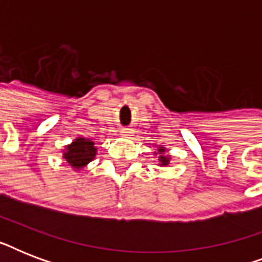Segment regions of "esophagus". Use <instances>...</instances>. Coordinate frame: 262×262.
<instances>
[{"label": "esophagus", "mask_w": 262, "mask_h": 262, "mask_svg": "<svg viewBox=\"0 0 262 262\" xmlns=\"http://www.w3.org/2000/svg\"><path fill=\"white\" fill-rule=\"evenodd\" d=\"M121 136H132V132L129 130V129H122V130H121Z\"/></svg>", "instance_id": "34e87169"}]
</instances>
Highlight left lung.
<instances>
[{
    "mask_svg": "<svg viewBox=\"0 0 262 262\" xmlns=\"http://www.w3.org/2000/svg\"><path fill=\"white\" fill-rule=\"evenodd\" d=\"M167 152V149H166V147H163V145H158V149H155V152H154V155L158 156V166H160V167H166V166H168L170 164V160H171V155H168V154H166Z\"/></svg>",
    "mask_w": 262,
    "mask_h": 262,
    "instance_id": "8db88e82",
    "label": "left lung"
}]
</instances>
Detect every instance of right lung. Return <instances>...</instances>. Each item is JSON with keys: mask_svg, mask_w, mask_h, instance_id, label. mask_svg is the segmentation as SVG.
Segmentation results:
<instances>
[{"mask_svg": "<svg viewBox=\"0 0 262 262\" xmlns=\"http://www.w3.org/2000/svg\"><path fill=\"white\" fill-rule=\"evenodd\" d=\"M98 148L91 139L76 137L71 144L65 145L62 149V158L76 172L81 171L95 159Z\"/></svg>", "mask_w": 262, "mask_h": 262, "instance_id": "add662e5", "label": "right lung"}]
</instances>
